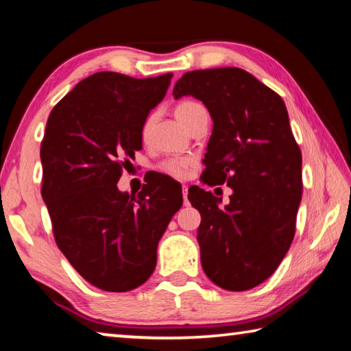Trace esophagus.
<instances>
[{"mask_svg": "<svg viewBox=\"0 0 351 351\" xmlns=\"http://www.w3.org/2000/svg\"><path fill=\"white\" fill-rule=\"evenodd\" d=\"M187 193H189V187L182 186V197H184V203L187 204Z\"/></svg>", "mask_w": 351, "mask_h": 351, "instance_id": "34e87169", "label": "esophagus"}]
</instances>
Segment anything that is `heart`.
Masks as SVG:
<instances>
[{
	"label": "heart",
	"mask_w": 351,
	"mask_h": 351,
	"mask_svg": "<svg viewBox=\"0 0 351 351\" xmlns=\"http://www.w3.org/2000/svg\"><path fill=\"white\" fill-rule=\"evenodd\" d=\"M201 111H206L204 106L198 102H195V100H181V102H178L175 106V116L178 121L181 122V125L186 128ZM150 125H152V119H147V121L144 122V125H142V136H144V138L147 136L148 130H150ZM190 164H192L190 162V159L173 158L162 164V170L165 171V173H169L175 178H184L187 175Z\"/></svg>",
	"instance_id": "obj_1"
}]
</instances>
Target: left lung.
<instances>
[{
  "instance_id": "left-lung-1",
  "label": "left lung",
  "mask_w": 351,
  "mask_h": 351,
  "mask_svg": "<svg viewBox=\"0 0 351 351\" xmlns=\"http://www.w3.org/2000/svg\"><path fill=\"white\" fill-rule=\"evenodd\" d=\"M175 99L201 100L213 121L203 181L228 184L229 204L204 189H189L201 213V265L217 287L246 291L274 274L293 243L302 199V153L287 106L240 68L190 71Z\"/></svg>"
}]
</instances>
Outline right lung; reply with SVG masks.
Listing matches in <instances>:
<instances>
[{
  "mask_svg": "<svg viewBox=\"0 0 351 351\" xmlns=\"http://www.w3.org/2000/svg\"><path fill=\"white\" fill-rule=\"evenodd\" d=\"M171 75L96 73L77 83L47 119L41 197L56 243L73 268L104 291L125 293L147 282L158 243L182 206V192L171 181L147 182L138 197L117 189Z\"/></svg>",
  "mask_w": 351,
  "mask_h": 351,
  "instance_id": "1",
  "label": "right lung"
}]
</instances>
